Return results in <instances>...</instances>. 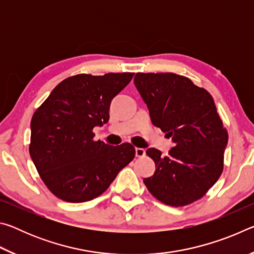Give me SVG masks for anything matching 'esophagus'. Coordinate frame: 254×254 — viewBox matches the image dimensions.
<instances>
[{
	"mask_svg": "<svg viewBox=\"0 0 254 254\" xmlns=\"http://www.w3.org/2000/svg\"><path fill=\"white\" fill-rule=\"evenodd\" d=\"M145 156V150L142 148H135V157L143 158Z\"/></svg>",
	"mask_w": 254,
	"mask_h": 254,
	"instance_id": "obj_1",
	"label": "esophagus"
}]
</instances>
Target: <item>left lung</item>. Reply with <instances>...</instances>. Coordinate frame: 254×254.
Segmentation results:
<instances>
[{"label": "left lung", "instance_id": "8db88e82", "mask_svg": "<svg viewBox=\"0 0 254 254\" xmlns=\"http://www.w3.org/2000/svg\"><path fill=\"white\" fill-rule=\"evenodd\" d=\"M134 85L153 126L174 143L167 157L154 148L147 150L156 171L143 179L144 185L170 206L201 198L220 178L229 140L213 97L187 77L173 72H137Z\"/></svg>", "mask_w": 254, "mask_h": 254}]
</instances>
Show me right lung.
Masks as SVG:
<instances>
[{
	"label": "right lung",
	"instance_id": "1",
	"mask_svg": "<svg viewBox=\"0 0 254 254\" xmlns=\"http://www.w3.org/2000/svg\"><path fill=\"white\" fill-rule=\"evenodd\" d=\"M134 72L80 74L58 84L34 112L30 156L46 186L60 199L83 203L103 194L135 149L94 141L93 128L109 122L113 98Z\"/></svg>",
	"mask_w": 254,
	"mask_h": 254
}]
</instances>
